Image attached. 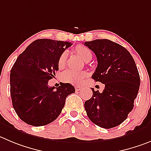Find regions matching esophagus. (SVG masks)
<instances>
[{"mask_svg":"<svg viewBox=\"0 0 151 151\" xmlns=\"http://www.w3.org/2000/svg\"><path fill=\"white\" fill-rule=\"evenodd\" d=\"M80 89H81V86H75L76 91H80Z\"/></svg>","mask_w":151,"mask_h":151,"instance_id":"esophagus-1","label":"esophagus"}]
</instances>
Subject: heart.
I'll list each match as a JSON object with an SVG mask.
<instances>
[{"label": "heart", "mask_w": 151, "mask_h": 151, "mask_svg": "<svg viewBox=\"0 0 151 151\" xmlns=\"http://www.w3.org/2000/svg\"><path fill=\"white\" fill-rule=\"evenodd\" d=\"M74 51L78 56H80L84 61H89L92 57L91 51L88 47L83 45H77L74 48ZM66 53H63L58 60V67L63 68L66 64ZM88 74L86 71H74L71 70H68L65 71L63 74V80L65 83H68L72 85L80 86L83 83Z\"/></svg>", "instance_id": "heart-1"}]
</instances>
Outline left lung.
I'll return each instance as SVG.
<instances>
[{
  "instance_id": "left-lung-1",
  "label": "left lung",
  "mask_w": 151,
  "mask_h": 151,
  "mask_svg": "<svg viewBox=\"0 0 151 151\" xmlns=\"http://www.w3.org/2000/svg\"><path fill=\"white\" fill-rule=\"evenodd\" d=\"M95 53L98 66L91 78L105 85L104 91L91 88L92 97L84 104L88 118L110 129L124 122L134 106L140 77L133 56L123 46L109 39L84 43Z\"/></svg>"
}]
</instances>
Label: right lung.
Listing matches in <instances>:
<instances>
[{
    "label": "right lung",
    "mask_w": 151,
    "mask_h": 151,
    "mask_svg": "<svg viewBox=\"0 0 151 151\" xmlns=\"http://www.w3.org/2000/svg\"><path fill=\"white\" fill-rule=\"evenodd\" d=\"M68 42L41 39L21 53L10 71V95L18 116L26 124L39 127L58 118L68 95L75 92L70 83L48 86L59 70L60 55L71 45Z\"/></svg>",
    "instance_id": "obj_1"
}]
</instances>
